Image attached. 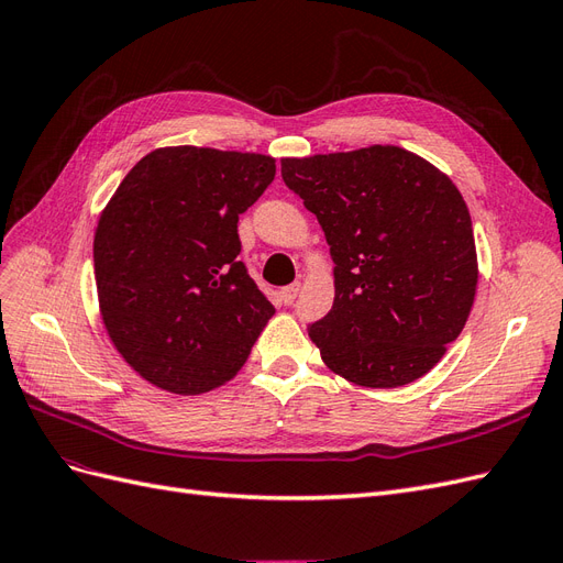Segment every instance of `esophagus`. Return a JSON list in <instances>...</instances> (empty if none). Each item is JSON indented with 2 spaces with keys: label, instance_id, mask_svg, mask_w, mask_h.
<instances>
[{
  "label": "esophagus",
  "instance_id": "obj_1",
  "mask_svg": "<svg viewBox=\"0 0 563 563\" xmlns=\"http://www.w3.org/2000/svg\"><path fill=\"white\" fill-rule=\"evenodd\" d=\"M298 291H300V282H294V284H288V286H284V288H282V291H279V296H282V300H284L286 305H291V302L296 300Z\"/></svg>",
  "mask_w": 563,
  "mask_h": 563
}]
</instances>
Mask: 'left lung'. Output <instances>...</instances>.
<instances>
[{
  "instance_id": "obj_1",
  "label": "left lung",
  "mask_w": 563,
  "mask_h": 563,
  "mask_svg": "<svg viewBox=\"0 0 563 563\" xmlns=\"http://www.w3.org/2000/svg\"><path fill=\"white\" fill-rule=\"evenodd\" d=\"M282 178L331 246L333 308L308 329L323 364L362 387L422 378L465 329L479 279L453 180L397 145L284 157Z\"/></svg>"
}]
</instances>
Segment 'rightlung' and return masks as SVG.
Wrapping results in <instances>:
<instances>
[{"instance_id":"add662e5","label":"right lung","mask_w":563,"mask_h":563,"mask_svg":"<svg viewBox=\"0 0 563 563\" xmlns=\"http://www.w3.org/2000/svg\"><path fill=\"white\" fill-rule=\"evenodd\" d=\"M275 172V157L258 152L159 147L131 168L100 213V317L147 383L201 395L249 360L275 308L236 261V223Z\"/></svg>"}]
</instances>
